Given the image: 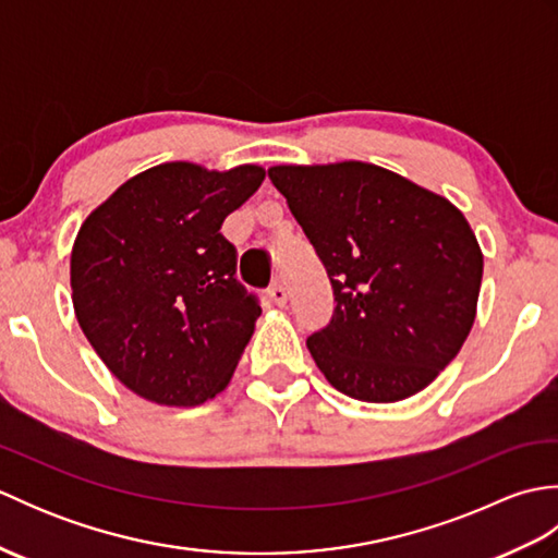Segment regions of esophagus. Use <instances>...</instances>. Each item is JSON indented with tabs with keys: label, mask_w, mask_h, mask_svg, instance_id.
Segmentation results:
<instances>
[{
	"label": "esophagus",
	"mask_w": 558,
	"mask_h": 558,
	"mask_svg": "<svg viewBox=\"0 0 558 558\" xmlns=\"http://www.w3.org/2000/svg\"><path fill=\"white\" fill-rule=\"evenodd\" d=\"M268 294H270V300L276 302L278 306H286L288 304V290H286V286H282V282H272V286L268 288Z\"/></svg>",
	"instance_id": "esophagus-1"
}]
</instances>
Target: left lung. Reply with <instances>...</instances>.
Wrapping results in <instances>:
<instances>
[{
  "label": "left lung",
  "instance_id": "8db88e82",
  "mask_svg": "<svg viewBox=\"0 0 558 558\" xmlns=\"http://www.w3.org/2000/svg\"><path fill=\"white\" fill-rule=\"evenodd\" d=\"M268 177L333 286V318L306 338L328 384L364 402L420 393L477 316L484 258L465 216L372 162L276 165Z\"/></svg>",
  "mask_w": 558,
  "mask_h": 558
}]
</instances>
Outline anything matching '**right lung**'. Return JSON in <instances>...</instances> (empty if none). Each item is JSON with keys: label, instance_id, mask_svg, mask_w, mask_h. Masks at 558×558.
<instances>
[{"label": "right lung", "instance_id": "right-lung-1", "mask_svg": "<svg viewBox=\"0 0 558 558\" xmlns=\"http://www.w3.org/2000/svg\"><path fill=\"white\" fill-rule=\"evenodd\" d=\"M264 177L258 165L162 162L83 220L71 302L93 350L136 396L194 408L230 384L260 306L234 278L220 228Z\"/></svg>", "mask_w": 558, "mask_h": 558}]
</instances>
